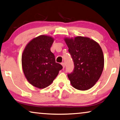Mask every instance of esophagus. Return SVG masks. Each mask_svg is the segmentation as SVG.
Returning a JSON list of instances; mask_svg holds the SVG:
<instances>
[{"label":"esophagus","instance_id":"obj_1","mask_svg":"<svg viewBox=\"0 0 120 120\" xmlns=\"http://www.w3.org/2000/svg\"><path fill=\"white\" fill-rule=\"evenodd\" d=\"M61 64L62 65V66H63V68H65V63H63H63H61Z\"/></svg>","mask_w":120,"mask_h":120}]
</instances>
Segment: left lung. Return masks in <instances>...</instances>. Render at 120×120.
<instances>
[{
    "instance_id": "1",
    "label": "left lung",
    "mask_w": 120,
    "mask_h": 120,
    "mask_svg": "<svg viewBox=\"0 0 120 120\" xmlns=\"http://www.w3.org/2000/svg\"><path fill=\"white\" fill-rule=\"evenodd\" d=\"M74 68L68 74L72 86L85 91L94 86L101 76L104 68V56L97 42L86 37L65 39Z\"/></svg>"
}]
</instances>
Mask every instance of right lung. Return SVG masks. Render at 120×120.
Segmentation results:
<instances>
[{
    "mask_svg": "<svg viewBox=\"0 0 120 120\" xmlns=\"http://www.w3.org/2000/svg\"><path fill=\"white\" fill-rule=\"evenodd\" d=\"M53 39L40 35L33 39L26 46L22 56L24 75L29 82L39 88L49 86L63 68L56 63L50 48Z\"/></svg>",
    "mask_w": 120,
    "mask_h": 120,
    "instance_id": "obj_1",
    "label": "right lung"
}]
</instances>
